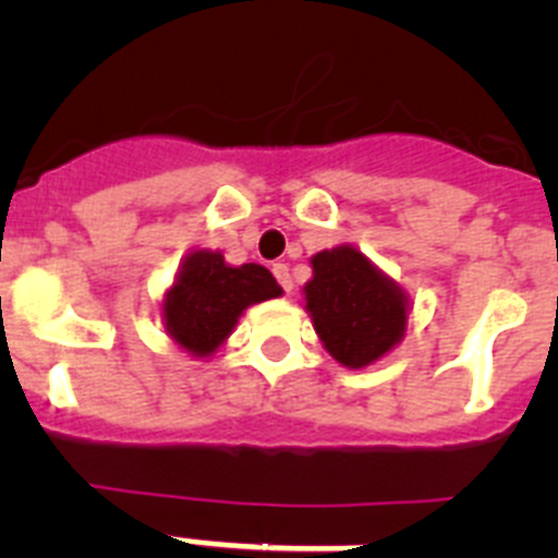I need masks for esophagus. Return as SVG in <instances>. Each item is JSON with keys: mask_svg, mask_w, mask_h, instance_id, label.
I'll use <instances>...</instances> for the list:
<instances>
[{"mask_svg": "<svg viewBox=\"0 0 558 558\" xmlns=\"http://www.w3.org/2000/svg\"><path fill=\"white\" fill-rule=\"evenodd\" d=\"M274 276H276V282L282 284L284 293H290L293 290V279H290V268L284 263H276L274 265Z\"/></svg>", "mask_w": 558, "mask_h": 558, "instance_id": "obj_1", "label": "esophagus"}]
</instances>
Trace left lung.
I'll return each mask as SVG.
<instances>
[{
  "label": "left lung",
  "instance_id": "left-lung-1",
  "mask_svg": "<svg viewBox=\"0 0 558 558\" xmlns=\"http://www.w3.org/2000/svg\"><path fill=\"white\" fill-rule=\"evenodd\" d=\"M304 299L327 352L349 368L372 366L405 335V293L352 245L313 256Z\"/></svg>",
  "mask_w": 558,
  "mask_h": 558
}]
</instances>
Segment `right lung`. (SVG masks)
Returning <instances> with one entry per match:
<instances>
[{
  "label": "right lung",
  "mask_w": 558,
  "mask_h": 558,
  "mask_svg": "<svg viewBox=\"0 0 558 558\" xmlns=\"http://www.w3.org/2000/svg\"><path fill=\"white\" fill-rule=\"evenodd\" d=\"M282 295L263 265H226L220 251H195L184 259L165 295V327L195 357H209L234 329L245 307Z\"/></svg>",
  "instance_id": "right-lung-1"
}]
</instances>
